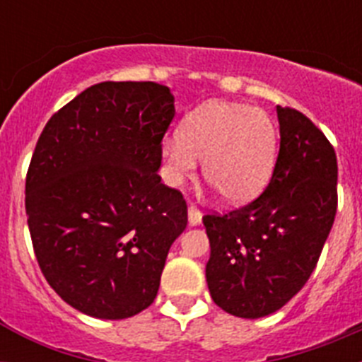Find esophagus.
<instances>
[{
    "label": "esophagus",
    "mask_w": 362,
    "mask_h": 362,
    "mask_svg": "<svg viewBox=\"0 0 362 362\" xmlns=\"http://www.w3.org/2000/svg\"><path fill=\"white\" fill-rule=\"evenodd\" d=\"M201 219H203V214L199 212V209H197L196 204H190V206H188V223H190L192 226H197L201 225Z\"/></svg>",
    "instance_id": "1"
}]
</instances>
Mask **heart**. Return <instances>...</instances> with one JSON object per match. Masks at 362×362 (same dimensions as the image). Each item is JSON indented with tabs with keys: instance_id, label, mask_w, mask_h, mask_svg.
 Listing matches in <instances>:
<instances>
[{
	"instance_id": "b5f03b06",
	"label": "heart",
	"mask_w": 362,
	"mask_h": 362,
	"mask_svg": "<svg viewBox=\"0 0 362 362\" xmlns=\"http://www.w3.org/2000/svg\"><path fill=\"white\" fill-rule=\"evenodd\" d=\"M161 152L174 183L192 177L196 159H203L204 179L226 201H243L270 174L276 129L259 108L216 101L190 114L181 136L165 139Z\"/></svg>"
}]
</instances>
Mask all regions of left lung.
<instances>
[{
  "label": "left lung",
  "mask_w": 362,
  "mask_h": 362,
  "mask_svg": "<svg viewBox=\"0 0 362 362\" xmlns=\"http://www.w3.org/2000/svg\"><path fill=\"white\" fill-rule=\"evenodd\" d=\"M279 153L268 187L241 209L206 214V281L214 303L235 317L283 308L317 267L337 212V158L303 114L277 107Z\"/></svg>",
  "instance_id": "left-lung-1"
}]
</instances>
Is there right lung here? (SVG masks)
<instances>
[{"label":"right lung","mask_w":362,"mask_h":362,"mask_svg":"<svg viewBox=\"0 0 362 362\" xmlns=\"http://www.w3.org/2000/svg\"><path fill=\"white\" fill-rule=\"evenodd\" d=\"M175 116L168 86L103 81L45 124L28 165L25 210L41 274L98 319L153 303L187 201L161 183L163 137Z\"/></svg>","instance_id":"add662e5"}]
</instances>
